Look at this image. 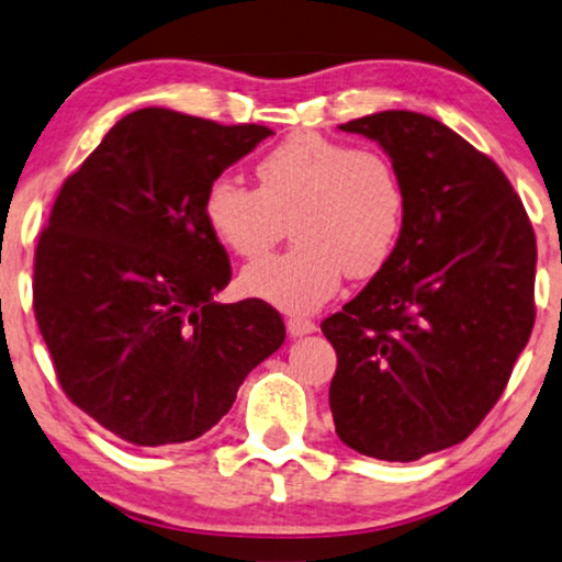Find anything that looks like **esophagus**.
Here are the masks:
<instances>
[{
	"label": "esophagus",
	"mask_w": 562,
	"mask_h": 562,
	"mask_svg": "<svg viewBox=\"0 0 562 562\" xmlns=\"http://www.w3.org/2000/svg\"><path fill=\"white\" fill-rule=\"evenodd\" d=\"M286 330H289L291 338H302V335L315 333L317 325L312 323V319H307V317H289L286 319Z\"/></svg>",
	"instance_id": "1"
}]
</instances>
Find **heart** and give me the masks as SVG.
Masks as SVG:
<instances>
[{"instance_id":"1","label":"heart","mask_w":562,"mask_h":562,"mask_svg":"<svg viewBox=\"0 0 562 562\" xmlns=\"http://www.w3.org/2000/svg\"><path fill=\"white\" fill-rule=\"evenodd\" d=\"M255 172L258 188L218 175L203 195L209 229L237 258L271 250L289 222L296 245L247 268V294L310 312L335 294L344 273L369 279L382 271L405 218V191L390 159L307 131L283 138Z\"/></svg>"}]
</instances>
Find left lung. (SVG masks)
<instances>
[{
	"mask_svg": "<svg viewBox=\"0 0 562 562\" xmlns=\"http://www.w3.org/2000/svg\"><path fill=\"white\" fill-rule=\"evenodd\" d=\"M338 128L387 151L405 218L382 271L323 319L335 434L413 462L468 439L506 390L535 327V229L501 167L441 121L384 111Z\"/></svg>",
	"mask_w": 562,
	"mask_h": 562,
	"instance_id": "obj_1",
	"label": "left lung"
}]
</instances>
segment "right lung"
Here are the masks:
<instances>
[{
  "mask_svg": "<svg viewBox=\"0 0 562 562\" xmlns=\"http://www.w3.org/2000/svg\"><path fill=\"white\" fill-rule=\"evenodd\" d=\"M271 134L142 108L56 195L35 247V319L67 397L123 441L199 439L286 338L263 299L214 302L232 268L203 218L211 180Z\"/></svg>",
  "mask_w": 562,
  "mask_h": 562,
  "instance_id": "1",
  "label": "right lung"
}]
</instances>
